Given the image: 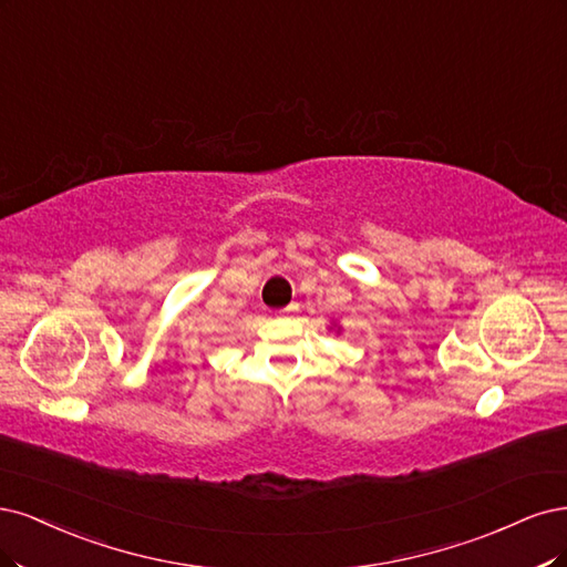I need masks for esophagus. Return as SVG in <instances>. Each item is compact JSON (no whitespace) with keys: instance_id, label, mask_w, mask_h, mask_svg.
<instances>
[{"instance_id":"1","label":"esophagus","mask_w":567,"mask_h":567,"mask_svg":"<svg viewBox=\"0 0 567 567\" xmlns=\"http://www.w3.org/2000/svg\"><path fill=\"white\" fill-rule=\"evenodd\" d=\"M289 310H291V306H289V308H282V310H280V313H289Z\"/></svg>"}]
</instances>
